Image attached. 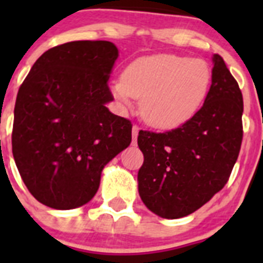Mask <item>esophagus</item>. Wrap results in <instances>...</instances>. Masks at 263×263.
<instances>
[{"label": "esophagus", "mask_w": 263, "mask_h": 263, "mask_svg": "<svg viewBox=\"0 0 263 263\" xmlns=\"http://www.w3.org/2000/svg\"><path fill=\"white\" fill-rule=\"evenodd\" d=\"M138 132H139V127L137 125H134L133 129H132V137H133V143L136 145L137 142V137H138Z\"/></svg>", "instance_id": "obj_1"}]
</instances>
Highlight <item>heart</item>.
<instances>
[{"instance_id": "b5f03b06", "label": "heart", "mask_w": 263, "mask_h": 263, "mask_svg": "<svg viewBox=\"0 0 263 263\" xmlns=\"http://www.w3.org/2000/svg\"><path fill=\"white\" fill-rule=\"evenodd\" d=\"M212 72L208 63L175 53H154L133 60L111 92L124 106L141 99L148 125L171 129L196 113L205 100Z\"/></svg>"}]
</instances>
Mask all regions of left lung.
I'll use <instances>...</instances> for the list:
<instances>
[{"mask_svg": "<svg viewBox=\"0 0 263 263\" xmlns=\"http://www.w3.org/2000/svg\"><path fill=\"white\" fill-rule=\"evenodd\" d=\"M212 84L187 122L166 133L139 132L138 192L159 217L191 215L222 190L242 141V93L224 59L212 57Z\"/></svg>", "mask_w": 263, "mask_h": 263, "instance_id": "1", "label": "left lung"}]
</instances>
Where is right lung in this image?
<instances>
[{
	"label": "right lung",
	"mask_w": 263,
	"mask_h": 263,
	"mask_svg": "<svg viewBox=\"0 0 263 263\" xmlns=\"http://www.w3.org/2000/svg\"><path fill=\"white\" fill-rule=\"evenodd\" d=\"M117 58L111 42H68L46 51L21 85L13 157L39 203L53 210L87 204L104 167L132 142L130 121L106 108Z\"/></svg>",
	"instance_id": "1"
}]
</instances>
